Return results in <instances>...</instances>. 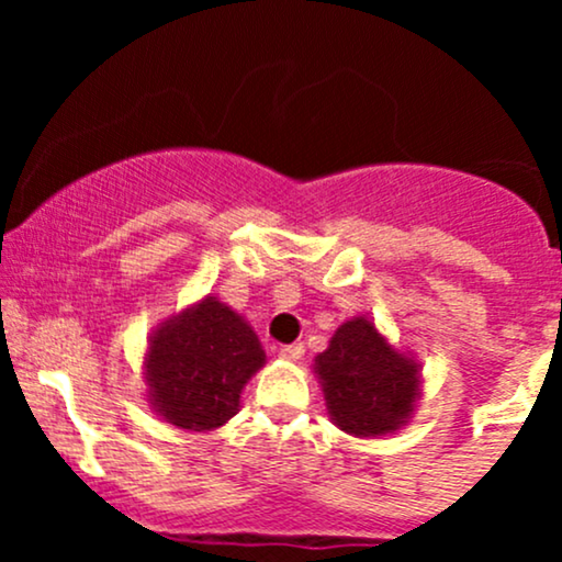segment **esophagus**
Here are the masks:
<instances>
[{
	"mask_svg": "<svg viewBox=\"0 0 562 562\" xmlns=\"http://www.w3.org/2000/svg\"><path fill=\"white\" fill-rule=\"evenodd\" d=\"M280 357L288 359V362H299L303 357V344H288V346H280Z\"/></svg>",
	"mask_w": 562,
	"mask_h": 562,
	"instance_id": "34e87169",
	"label": "esophagus"
}]
</instances>
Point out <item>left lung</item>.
<instances>
[{
    "mask_svg": "<svg viewBox=\"0 0 562 562\" xmlns=\"http://www.w3.org/2000/svg\"><path fill=\"white\" fill-rule=\"evenodd\" d=\"M420 370L370 317L346 319L314 359L327 415L357 438L396 434L409 423L423 393Z\"/></svg>",
    "mask_w": 562,
    "mask_h": 562,
    "instance_id": "8db88e82",
    "label": "left lung"
}]
</instances>
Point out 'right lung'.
<instances>
[{
	"label": "right lung",
	"mask_w": 562,
	"mask_h": 562,
	"mask_svg": "<svg viewBox=\"0 0 562 562\" xmlns=\"http://www.w3.org/2000/svg\"><path fill=\"white\" fill-rule=\"evenodd\" d=\"M263 362L254 327L216 295H205L150 333L142 362L147 402L177 428L216 430L237 415L245 383Z\"/></svg>",
	"instance_id": "obj_1"
}]
</instances>
